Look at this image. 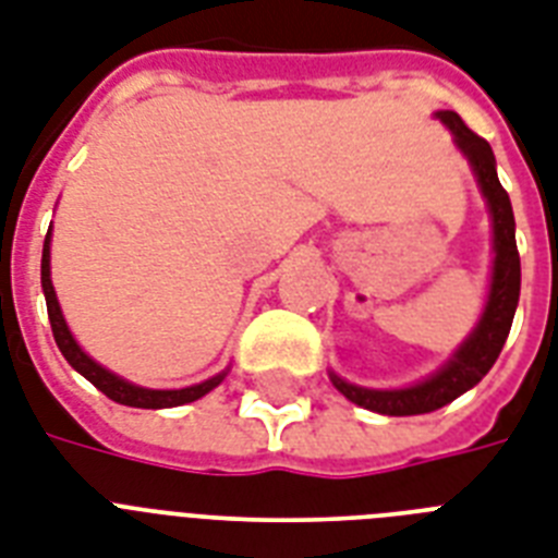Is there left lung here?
<instances>
[{
	"label": "left lung",
	"instance_id": "left-lung-1",
	"mask_svg": "<svg viewBox=\"0 0 558 558\" xmlns=\"http://www.w3.org/2000/svg\"><path fill=\"white\" fill-rule=\"evenodd\" d=\"M442 124L449 126L454 135V144L460 153L466 156L472 170H475L477 185L484 193L486 208L493 217V280H489V298H486L484 315L469 339L454 350V356L446 362L437 373H432L428 379L416 381L411 388H393V390H376V388H359L350 385L341 376L330 373L332 385L356 405L376 411V414L388 416H414L428 414L437 408L449 405L451 399H458L460 393H466L469 388H475L477 381L484 379L489 367L495 365V359L501 353L504 341L510 336L512 315L519 306L521 292V260L519 245H515V217H512V205L507 191L498 182V170H495L493 147L469 130L463 124V118L451 109H440L434 112Z\"/></svg>",
	"mask_w": 558,
	"mask_h": 558
}]
</instances>
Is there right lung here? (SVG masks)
Segmentation results:
<instances>
[{
  "label": "right lung",
  "instance_id": "1",
  "mask_svg": "<svg viewBox=\"0 0 558 558\" xmlns=\"http://www.w3.org/2000/svg\"><path fill=\"white\" fill-rule=\"evenodd\" d=\"M43 292H46V306H48V322H51V332H54V341L60 353L65 356V362L74 367V371L86 376V379L100 390L107 393L112 402H121V405L130 408H177L185 405V402H196L199 397H205L208 390H214L219 381L226 379V371L210 376V379L199 381V385H191V388H179V390H153V388H138L133 381L121 379L112 371H107L104 365H98L95 359H89L81 350V344L74 341V336L65 327V318L60 313V304H57L54 287H51V231L46 234V243H43Z\"/></svg>",
  "mask_w": 558,
  "mask_h": 558
}]
</instances>
